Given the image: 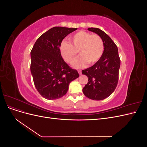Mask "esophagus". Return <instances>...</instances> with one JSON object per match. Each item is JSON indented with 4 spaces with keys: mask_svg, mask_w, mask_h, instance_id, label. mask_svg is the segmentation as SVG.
I'll list each match as a JSON object with an SVG mask.
<instances>
[{
    "mask_svg": "<svg viewBox=\"0 0 147 147\" xmlns=\"http://www.w3.org/2000/svg\"><path fill=\"white\" fill-rule=\"evenodd\" d=\"M78 74H79L80 75H82V70H78Z\"/></svg>",
    "mask_w": 147,
    "mask_h": 147,
    "instance_id": "1",
    "label": "esophagus"
}]
</instances>
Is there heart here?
<instances>
[{
	"label": "heart",
	"mask_w": 147,
	"mask_h": 147,
	"mask_svg": "<svg viewBox=\"0 0 147 147\" xmlns=\"http://www.w3.org/2000/svg\"><path fill=\"white\" fill-rule=\"evenodd\" d=\"M70 42H62L60 52L62 57L68 63H72L76 58L78 51L81 57L73 63L75 68L82 67L87 63L93 64L98 61L103 55L104 44L97 34L80 31L71 36Z\"/></svg>",
	"instance_id": "b5f03b06"
}]
</instances>
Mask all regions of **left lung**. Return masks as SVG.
I'll list each match as a JSON object with an SVG mask.
<instances>
[{"label": "left lung", "mask_w": 147, "mask_h": 147, "mask_svg": "<svg viewBox=\"0 0 147 147\" xmlns=\"http://www.w3.org/2000/svg\"><path fill=\"white\" fill-rule=\"evenodd\" d=\"M88 30L102 38L104 51L94 65L82 70V74L88 77L83 92L89 99L100 100L112 94L117 86L120 59L117 46L107 34L99 28H91Z\"/></svg>", "instance_id": "obj_1"}]
</instances>
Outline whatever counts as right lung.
<instances>
[{"instance_id":"1","label":"right lung","mask_w":147,"mask_h":147,"mask_svg":"<svg viewBox=\"0 0 147 147\" xmlns=\"http://www.w3.org/2000/svg\"><path fill=\"white\" fill-rule=\"evenodd\" d=\"M77 28L54 27L37 40L30 51V72L37 90L48 100L64 96L70 83L77 78V70L63 59L60 47L63 40Z\"/></svg>"}]
</instances>
